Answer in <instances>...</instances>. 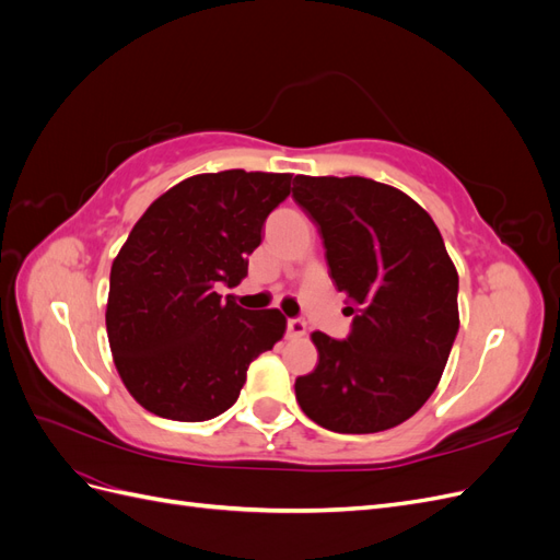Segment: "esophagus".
<instances>
[{
	"instance_id": "1",
	"label": "esophagus",
	"mask_w": 560,
	"mask_h": 560,
	"mask_svg": "<svg viewBox=\"0 0 560 560\" xmlns=\"http://www.w3.org/2000/svg\"><path fill=\"white\" fill-rule=\"evenodd\" d=\"M287 334H290L292 338L306 336V322H303V319H287Z\"/></svg>"
}]
</instances>
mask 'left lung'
Instances as JSON below:
<instances>
[{
  "label": "left lung",
  "mask_w": 560,
  "mask_h": 560,
  "mask_svg": "<svg viewBox=\"0 0 560 560\" xmlns=\"http://www.w3.org/2000/svg\"><path fill=\"white\" fill-rule=\"evenodd\" d=\"M329 276L352 306L346 341L313 331L317 366L294 383L301 411L341 434L399 425L430 399L460 327L457 270L418 202L366 177H294Z\"/></svg>",
  "instance_id": "obj_1"
}]
</instances>
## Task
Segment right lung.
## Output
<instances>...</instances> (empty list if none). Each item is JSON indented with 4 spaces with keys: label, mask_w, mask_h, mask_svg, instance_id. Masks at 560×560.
I'll use <instances>...</instances> for the list:
<instances>
[{
    "label": "right lung",
    "mask_w": 560,
    "mask_h": 560,
    "mask_svg": "<svg viewBox=\"0 0 560 560\" xmlns=\"http://www.w3.org/2000/svg\"><path fill=\"white\" fill-rule=\"evenodd\" d=\"M290 173L222 171L159 196L112 264L107 336L114 366L149 413L200 422L238 399L247 366L284 336L278 308L245 311L222 284L247 276L266 217Z\"/></svg>",
    "instance_id": "right-lung-1"
}]
</instances>
